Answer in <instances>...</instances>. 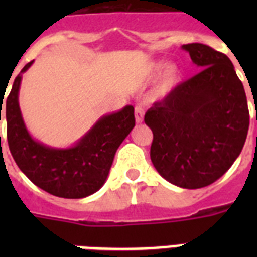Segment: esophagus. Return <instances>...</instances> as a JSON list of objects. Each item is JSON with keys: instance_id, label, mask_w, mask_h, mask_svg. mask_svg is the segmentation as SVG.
<instances>
[{"instance_id": "obj_1", "label": "esophagus", "mask_w": 257, "mask_h": 257, "mask_svg": "<svg viewBox=\"0 0 257 257\" xmlns=\"http://www.w3.org/2000/svg\"><path fill=\"white\" fill-rule=\"evenodd\" d=\"M135 118H136L137 124H140L144 121V108L141 105H137L135 108Z\"/></svg>"}]
</instances>
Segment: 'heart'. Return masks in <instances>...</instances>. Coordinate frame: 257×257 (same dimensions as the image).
<instances>
[{"label":"heart","instance_id":"obj_1","mask_svg":"<svg viewBox=\"0 0 257 257\" xmlns=\"http://www.w3.org/2000/svg\"><path fill=\"white\" fill-rule=\"evenodd\" d=\"M159 76H161L159 82V93L167 94L179 85V82L183 78V70L177 64H168L164 60H160L152 62L148 66L149 78H156Z\"/></svg>","mask_w":257,"mask_h":257}]
</instances>
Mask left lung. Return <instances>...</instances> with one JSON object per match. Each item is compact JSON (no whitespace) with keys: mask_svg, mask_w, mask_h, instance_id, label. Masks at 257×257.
<instances>
[{"mask_svg":"<svg viewBox=\"0 0 257 257\" xmlns=\"http://www.w3.org/2000/svg\"><path fill=\"white\" fill-rule=\"evenodd\" d=\"M199 73L145 113L152 129L151 160L173 185L197 189L231 168L249 126L247 96L233 64L204 44L181 46Z\"/></svg>","mask_w":257,"mask_h":257,"instance_id":"8db88e82","label":"left lung"}]
</instances>
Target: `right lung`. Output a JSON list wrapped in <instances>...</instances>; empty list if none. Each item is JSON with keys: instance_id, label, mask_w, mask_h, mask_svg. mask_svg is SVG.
Here are the masks:
<instances>
[{"instance_id": "add662e5", "label": "right lung", "mask_w": 257, "mask_h": 257, "mask_svg": "<svg viewBox=\"0 0 257 257\" xmlns=\"http://www.w3.org/2000/svg\"><path fill=\"white\" fill-rule=\"evenodd\" d=\"M33 62L22 68L5 101L10 153L24 175L50 195L65 199L93 195L105 184L116 151L135 126V109L126 105L117 112L101 116L70 147L56 148L44 144L29 133L18 104L22 74Z\"/></svg>"}]
</instances>
